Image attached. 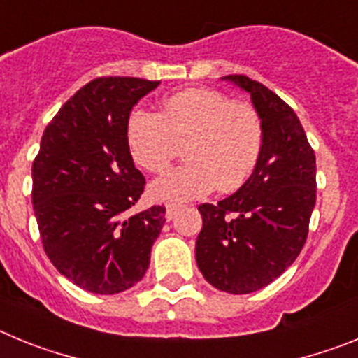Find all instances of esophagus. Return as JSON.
<instances>
[{
  "mask_svg": "<svg viewBox=\"0 0 358 358\" xmlns=\"http://www.w3.org/2000/svg\"><path fill=\"white\" fill-rule=\"evenodd\" d=\"M179 210H181V204H173V202H169V204H166V213H164L166 220H172Z\"/></svg>",
  "mask_w": 358,
  "mask_h": 358,
  "instance_id": "obj_1",
  "label": "esophagus"
}]
</instances>
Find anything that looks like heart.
I'll list each match as a JSON object with an SVG mask.
<instances>
[{
	"label": "heart",
	"mask_w": 358,
	"mask_h": 358,
	"mask_svg": "<svg viewBox=\"0 0 358 358\" xmlns=\"http://www.w3.org/2000/svg\"><path fill=\"white\" fill-rule=\"evenodd\" d=\"M127 145L141 169L161 173L176 159L181 145L189 159L152 185L159 201H188L215 185L233 192L255 172L262 154L264 127L248 103L231 102L220 91L192 87L166 96L159 113L134 109L129 115Z\"/></svg>",
	"instance_id": "obj_1"
}]
</instances>
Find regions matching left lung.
Here are the masks:
<instances>
[{
  "label": "left lung",
  "instance_id": "1",
  "mask_svg": "<svg viewBox=\"0 0 358 358\" xmlns=\"http://www.w3.org/2000/svg\"><path fill=\"white\" fill-rule=\"evenodd\" d=\"M222 80L251 94L264 143L255 172L235 194L199 206L195 260L215 289L249 294L285 273L305 245L315 206V154L296 113L276 93L245 75Z\"/></svg>",
  "mask_w": 358,
  "mask_h": 358
}]
</instances>
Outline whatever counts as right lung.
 Returning a JSON list of instances; mask_svg holds the SVG:
<instances>
[{
    "instance_id": "1",
    "label": "right lung",
    "mask_w": 358,
    "mask_h": 358,
    "mask_svg": "<svg viewBox=\"0 0 358 358\" xmlns=\"http://www.w3.org/2000/svg\"><path fill=\"white\" fill-rule=\"evenodd\" d=\"M159 82L94 78L69 98L41 138L31 204L44 251L62 276L93 294L136 285L150 264L164 206L131 215L145 177L127 145L132 107Z\"/></svg>"
}]
</instances>
